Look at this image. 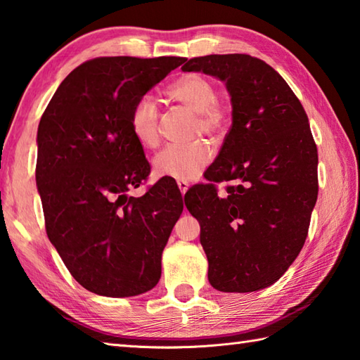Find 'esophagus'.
Instances as JSON below:
<instances>
[{"label":"esophagus","mask_w":360,"mask_h":360,"mask_svg":"<svg viewBox=\"0 0 360 360\" xmlns=\"http://www.w3.org/2000/svg\"><path fill=\"white\" fill-rule=\"evenodd\" d=\"M188 182L187 181H178V187H179V191H181V193L182 195H186V192L188 191Z\"/></svg>","instance_id":"esophagus-1"}]
</instances>
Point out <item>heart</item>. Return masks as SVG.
Listing matches in <instances>:
<instances>
[{
	"instance_id": "b5f03b06",
	"label": "heart",
	"mask_w": 360,
	"mask_h": 360,
	"mask_svg": "<svg viewBox=\"0 0 360 360\" xmlns=\"http://www.w3.org/2000/svg\"><path fill=\"white\" fill-rule=\"evenodd\" d=\"M168 97L191 108L197 116L195 132L219 139L230 122V105L217 96L214 80L191 72L168 84ZM129 126L143 146L153 148L159 141V108L149 96H141L134 102L129 115ZM214 151L206 141L188 145H168L153 159L155 174L179 181H191L200 176L211 163Z\"/></svg>"
}]
</instances>
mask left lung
Listing matches in <instances>:
<instances>
[{"mask_svg": "<svg viewBox=\"0 0 360 360\" xmlns=\"http://www.w3.org/2000/svg\"><path fill=\"white\" fill-rule=\"evenodd\" d=\"M184 72L226 82L233 124L207 184L186 193L200 221V243L215 290L250 292L271 286L302 250L318 198V149L302 103L282 75L245 53L188 60ZM230 180L225 195L215 181Z\"/></svg>", "mask_w": 360, "mask_h": 360, "instance_id": "obj_1", "label": "left lung"}]
</instances>
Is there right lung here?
I'll return each mask as SVG.
<instances>
[{
  "label": "right lung",
  "instance_id": "obj_1",
  "mask_svg": "<svg viewBox=\"0 0 360 360\" xmlns=\"http://www.w3.org/2000/svg\"><path fill=\"white\" fill-rule=\"evenodd\" d=\"M186 60L84 61L64 78L39 122L36 181L45 230L72 277L91 292L129 297L159 282L162 252L184 202L169 179L127 197L151 173L129 115Z\"/></svg>",
  "mask_w": 360,
  "mask_h": 360
}]
</instances>
